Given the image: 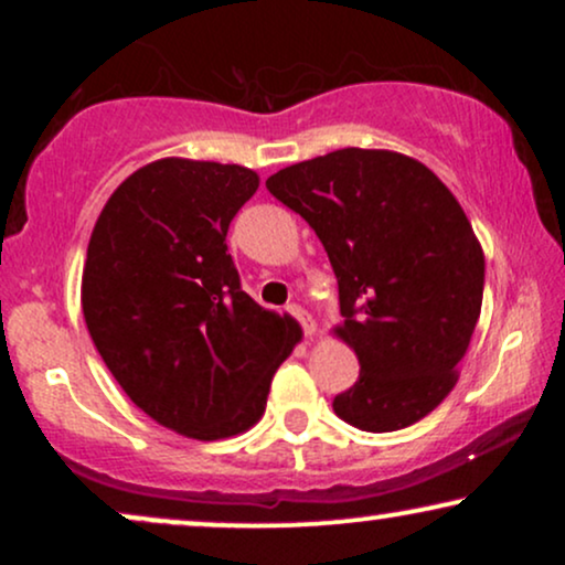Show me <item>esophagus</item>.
I'll use <instances>...</instances> for the list:
<instances>
[{"mask_svg": "<svg viewBox=\"0 0 565 565\" xmlns=\"http://www.w3.org/2000/svg\"><path fill=\"white\" fill-rule=\"evenodd\" d=\"M287 313L295 316V319L302 323V332H305V334H313V332H316V321L310 319L308 310H302L300 305H287Z\"/></svg>", "mask_w": 565, "mask_h": 565, "instance_id": "esophagus-1", "label": "esophagus"}]
</instances>
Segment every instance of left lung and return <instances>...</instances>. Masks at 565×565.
<instances>
[{
  "label": "left lung",
  "mask_w": 565,
  "mask_h": 565,
  "mask_svg": "<svg viewBox=\"0 0 565 565\" xmlns=\"http://www.w3.org/2000/svg\"><path fill=\"white\" fill-rule=\"evenodd\" d=\"M327 249L337 334L359 355L337 417L369 433L414 425L449 395L483 302V252L451 191L419 161L342 148L265 180Z\"/></svg>",
  "instance_id": "8db88e82"
}]
</instances>
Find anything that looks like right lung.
<instances>
[{"label":"right lung","mask_w":565,"mask_h":565,"mask_svg":"<svg viewBox=\"0 0 565 565\" xmlns=\"http://www.w3.org/2000/svg\"><path fill=\"white\" fill-rule=\"evenodd\" d=\"M257 185L238 164L153 161L116 188L87 246L82 310L97 353L135 406L199 440L255 425L300 340L242 289L225 244Z\"/></svg>","instance_id":"right-lung-1"}]
</instances>
